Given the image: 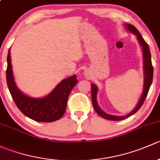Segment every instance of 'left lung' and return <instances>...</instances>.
Segmentation results:
<instances>
[{
	"instance_id": "8db88e82",
	"label": "left lung",
	"mask_w": 160,
	"mask_h": 160,
	"mask_svg": "<svg viewBox=\"0 0 160 160\" xmlns=\"http://www.w3.org/2000/svg\"><path fill=\"white\" fill-rule=\"evenodd\" d=\"M127 28L132 32V33H134L135 35H137V38H138V42H139L140 45L142 47V52H143V58H144V72H145V80H144V89H143V93L142 94L141 98H140L139 101H138V104L135 107V108L134 109L132 112L129 113L128 114L125 116H114L111 115V114H106L105 112H104L103 111L101 110L99 107L98 105V103H97V93H98V88L96 87V85L91 83V99H92V104H93V108H94L95 111L99 114L101 117L104 118L108 119V120L111 121H121L123 120V119L127 118L130 117L131 115L135 114V112H137L139 110L140 108L142 107V105L144 103L145 100H146V97H147L148 92H149L150 86L152 84V77H153V67L152 65V60H151V53H150L149 47L148 46V44L146 43V42L145 41L144 38H142V36L141 35V34L139 33L137 28H135L133 25L128 24L126 25Z\"/></svg>"
}]
</instances>
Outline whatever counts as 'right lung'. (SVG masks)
Returning a JSON list of instances; mask_svg holds the SVG:
<instances>
[{"label": "right lung", "instance_id": "add662e5", "mask_svg": "<svg viewBox=\"0 0 160 160\" xmlns=\"http://www.w3.org/2000/svg\"><path fill=\"white\" fill-rule=\"evenodd\" d=\"M7 60V84L18 108L27 117L36 122H52L60 119L66 111L71 90L78 82L76 75L60 82L46 98L35 99L22 93L16 87L11 67L10 49Z\"/></svg>", "mask_w": 160, "mask_h": 160}]
</instances>
